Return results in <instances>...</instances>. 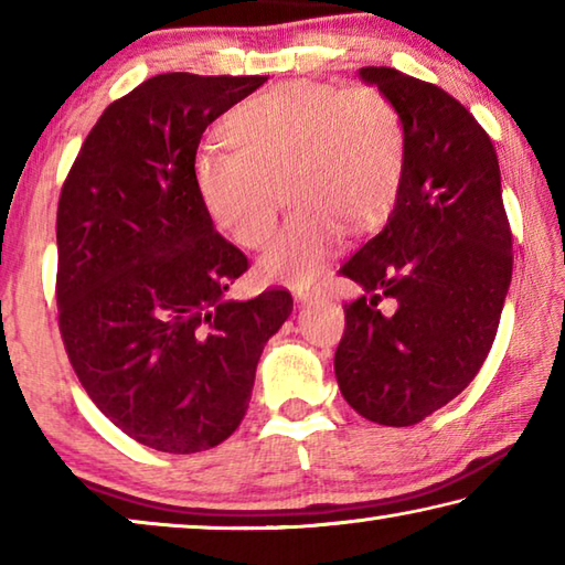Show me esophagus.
I'll return each instance as SVG.
<instances>
[{"label":"esophagus","mask_w":565,"mask_h":565,"mask_svg":"<svg viewBox=\"0 0 565 565\" xmlns=\"http://www.w3.org/2000/svg\"><path fill=\"white\" fill-rule=\"evenodd\" d=\"M294 296H296V301L311 303V301L321 299V289H309V286H294Z\"/></svg>","instance_id":"obj_1"}]
</instances>
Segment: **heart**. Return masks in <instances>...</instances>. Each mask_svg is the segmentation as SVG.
<instances>
[{"label": "heart", "mask_w": 565, "mask_h": 565, "mask_svg": "<svg viewBox=\"0 0 565 565\" xmlns=\"http://www.w3.org/2000/svg\"><path fill=\"white\" fill-rule=\"evenodd\" d=\"M226 134L234 149L206 147L194 171L209 214L238 244L269 242L289 179L296 212L259 259L269 281L317 279L343 228L366 234L386 216L404 174L398 114L371 87L274 84L228 114Z\"/></svg>", "instance_id": "obj_1"}]
</instances>
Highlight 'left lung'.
I'll use <instances>...</instances> for the list:
<instances>
[{"label": "left lung", "mask_w": 565, "mask_h": 565, "mask_svg": "<svg viewBox=\"0 0 565 565\" xmlns=\"http://www.w3.org/2000/svg\"><path fill=\"white\" fill-rule=\"evenodd\" d=\"M359 76L394 104L404 174L384 228L339 269L363 294L343 303L333 371L363 418L414 426L489 356L511 286V226L491 137L461 102L391 66Z\"/></svg>", "instance_id": "1"}]
</instances>
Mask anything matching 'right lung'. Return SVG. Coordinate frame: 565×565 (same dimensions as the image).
<instances>
[{
	"mask_svg": "<svg viewBox=\"0 0 565 565\" xmlns=\"http://www.w3.org/2000/svg\"><path fill=\"white\" fill-rule=\"evenodd\" d=\"M266 76L157 74L111 102L76 154L56 209V306L66 356L114 426L164 454L232 436L256 363L294 299L226 291L248 259L216 232L196 149Z\"/></svg>",
	"mask_w": 565,
	"mask_h": 565,
	"instance_id": "1",
	"label": "right lung"
}]
</instances>
